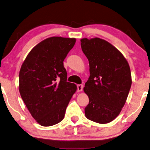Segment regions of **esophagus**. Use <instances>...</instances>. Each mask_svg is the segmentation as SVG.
Returning <instances> with one entry per match:
<instances>
[{
	"label": "esophagus",
	"mask_w": 150,
	"mask_h": 150,
	"mask_svg": "<svg viewBox=\"0 0 150 150\" xmlns=\"http://www.w3.org/2000/svg\"><path fill=\"white\" fill-rule=\"evenodd\" d=\"M83 89V84H78L77 85V91L81 92Z\"/></svg>",
	"instance_id": "esophagus-1"
}]
</instances>
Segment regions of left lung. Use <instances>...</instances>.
<instances>
[{"instance_id":"8db88e82","label":"left lung","mask_w":150,"mask_h":150,"mask_svg":"<svg viewBox=\"0 0 150 150\" xmlns=\"http://www.w3.org/2000/svg\"><path fill=\"white\" fill-rule=\"evenodd\" d=\"M81 45L89 62L91 75L84 88L89 98L85 116L98 123H108L118 116L126 102L132 84L129 65L105 40L84 38Z\"/></svg>"}]
</instances>
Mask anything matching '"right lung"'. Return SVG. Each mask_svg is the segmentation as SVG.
Segmentation results:
<instances>
[{
    "label": "right lung",
    "instance_id": "1",
    "mask_svg": "<svg viewBox=\"0 0 150 150\" xmlns=\"http://www.w3.org/2000/svg\"><path fill=\"white\" fill-rule=\"evenodd\" d=\"M75 42L74 38H48L30 51L21 66L19 75L21 98L42 126H52L63 120L77 90L74 83L67 81L63 62Z\"/></svg>",
    "mask_w": 150,
    "mask_h": 150
}]
</instances>
